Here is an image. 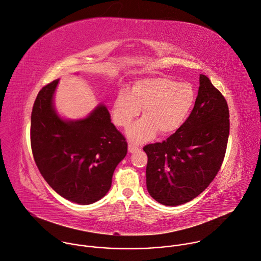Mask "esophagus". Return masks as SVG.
<instances>
[{"mask_svg": "<svg viewBox=\"0 0 261 261\" xmlns=\"http://www.w3.org/2000/svg\"><path fill=\"white\" fill-rule=\"evenodd\" d=\"M128 151H129V153H135V152L140 151V148H139L138 146H135V145H133V144H129V145H128Z\"/></svg>", "mask_w": 261, "mask_h": 261, "instance_id": "34e87169", "label": "esophagus"}]
</instances>
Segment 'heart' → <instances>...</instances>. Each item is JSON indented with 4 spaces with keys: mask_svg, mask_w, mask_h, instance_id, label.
<instances>
[{
    "mask_svg": "<svg viewBox=\"0 0 261 261\" xmlns=\"http://www.w3.org/2000/svg\"><path fill=\"white\" fill-rule=\"evenodd\" d=\"M195 103V91L190 84L168 77L137 81L130 92L122 90L113 104V120L120 127H127L140 114L144 117L127 129V137L136 143L154 138L159 132L167 136L181 127Z\"/></svg>",
    "mask_w": 261,
    "mask_h": 261,
    "instance_id": "1",
    "label": "heart"
}]
</instances>
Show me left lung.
Listing matches in <instances>:
<instances>
[{
  "mask_svg": "<svg viewBox=\"0 0 261 261\" xmlns=\"http://www.w3.org/2000/svg\"><path fill=\"white\" fill-rule=\"evenodd\" d=\"M194 108L173 135L143 148L148 156L146 184L150 196L166 206L200 195L217 174L229 134L227 103L206 75L200 74Z\"/></svg>",
  "mask_w": 261,
  "mask_h": 261,
  "instance_id": "left-lung-1",
  "label": "left lung"
}]
</instances>
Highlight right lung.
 Returning <instances> with one entry per match:
<instances>
[{"mask_svg":"<svg viewBox=\"0 0 261 261\" xmlns=\"http://www.w3.org/2000/svg\"><path fill=\"white\" fill-rule=\"evenodd\" d=\"M58 83L44 87L34 104V158L45 180L61 197L92 204L110 190L113 172L127 153V143L102 103L85 118H62L54 105Z\"/></svg>","mask_w":261,"mask_h":261,"instance_id":"add662e5","label":"right lung"}]
</instances>
